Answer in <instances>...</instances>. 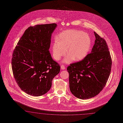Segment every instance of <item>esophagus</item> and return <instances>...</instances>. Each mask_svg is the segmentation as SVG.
<instances>
[{
    "mask_svg": "<svg viewBox=\"0 0 123 123\" xmlns=\"http://www.w3.org/2000/svg\"><path fill=\"white\" fill-rule=\"evenodd\" d=\"M60 68H61V69L62 70H64V69H65V66H64V65H62L61 66Z\"/></svg>",
    "mask_w": 123,
    "mask_h": 123,
    "instance_id": "34e87169",
    "label": "esophagus"
}]
</instances>
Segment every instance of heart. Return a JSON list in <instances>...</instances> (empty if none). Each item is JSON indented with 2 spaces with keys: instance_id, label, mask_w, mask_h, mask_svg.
<instances>
[{
  "instance_id": "obj_1",
  "label": "heart",
  "mask_w": 123,
  "mask_h": 123,
  "mask_svg": "<svg viewBox=\"0 0 123 123\" xmlns=\"http://www.w3.org/2000/svg\"><path fill=\"white\" fill-rule=\"evenodd\" d=\"M91 40L89 36L82 31L69 30L63 31L57 37L52 45L54 58L59 60L64 56L67 50L68 55L63 60L64 63H70L83 60L90 50Z\"/></svg>"
}]
</instances>
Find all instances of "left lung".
<instances>
[{"instance_id":"1","label":"left lung","mask_w":123,"mask_h":123,"mask_svg":"<svg viewBox=\"0 0 123 123\" xmlns=\"http://www.w3.org/2000/svg\"><path fill=\"white\" fill-rule=\"evenodd\" d=\"M94 33L96 39L91 53L67 68L70 91L81 99L98 95L105 86L111 71L112 61L106 42Z\"/></svg>"}]
</instances>
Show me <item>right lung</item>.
<instances>
[{
  "instance_id": "obj_1",
  "label": "right lung",
  "mask_w": 123,
  "mask_h": 123,
  "mask_svg": "<svg viewBox=\"0 0 123 123\" xmlns=\"http://www.w3.org/2000/svg\"><path fill=\"white\" fill-rule=\"evenodd\" d=\"M56 24L29 27L18 42L12 54V66L15 79L21 90L40 96L50 90L60 67L49 49Z\"/></svg>"
}]
</instances>
